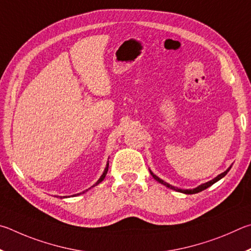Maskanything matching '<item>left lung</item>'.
<instances>
[{
	"label": "left lung",
	"instance_id": "8db88e82",
	"mask_svg": "<svg viewBox=\"0 0 251 251\" xmlns=\"http://www.w3.org/2000/svg\"><path fill=\"white\" fill-rule=\"evenodd\" d=\"M230 169H231V165H230L229 168H228V169L225 171V172H223V173H221L219 175H217L216 177L213 178V179H210V181H208V182H206V183H204V184H201V185H199V186L195 187V188H193V190H182V188L175 187V186H173V185H171V184L164 182L163 179H161L159 176H156V175H155L154 173H153L151 170H150V173H151L152 176L156 179L157 182L161 183V184H163L164 186L171 188V190H174V191L179 192V193H184V194H196V193H200V192H201V191L206 190V188H208L209 186H212L213 184H215L216 182H218L219 179H222L224 176H225V175H226L228 172H229V170H230Z\"/></svg>",
	"mask_w": 251,
	"mask_h": 251
}]
</instances>
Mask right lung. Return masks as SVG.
<instances>
[{
    "label": "right lung",
    "instance_id": "add662e5",
    "mask_svg": "<svg viewBox=\"0 0 251 251\" xmlns=\"http://www.w3.org/2000/svg\"><path fill=\"white\" fill-rule=\"evenodd\" d=\"M108 168H109V161L107 162V165H105V168H104V171H103V173H102V175H101V176L99 177V179H98V181H97L95 184H94V185H92L91 187H95V186H97V185H98V184L99 183H101V182H102L103 181V179H104V177H105V175H107V173H108ZM90 187V188H91ZM90 188H88V190H90ZM88 190H86V191H83V192H81V193H78V194H75V195H73V196H78V195H80V194H83V193H85V192H87ZM66 197H69V196H63V199H66ZM60 199H61V196H60Z\"/></svg>",
    "mask_w": 251,
    "mask_h": 251
}]
</instances>
